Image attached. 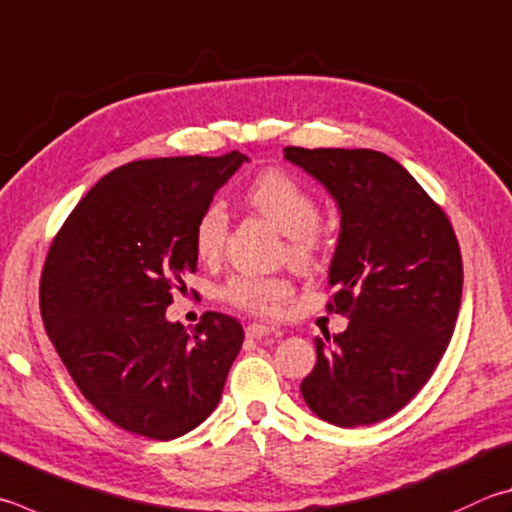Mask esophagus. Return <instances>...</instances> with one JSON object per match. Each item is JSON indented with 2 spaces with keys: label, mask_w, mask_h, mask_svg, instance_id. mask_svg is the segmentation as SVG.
<instances>
[{
  "label": "esophagus",
  "mask_w": 512,
  "mask_h": 512,
  "mask_svg": "<svg viewBox=\"0 0 512 512\" xmlns=\"http://www.w3.org/2000/svg\"><path fill=\"white\" fill-rule=\"evenodd\" d=\"M246 336L253 338V340H262L266 336H273V338H280L282 331L275 329V327H266V324H248L246 327Z\"/></svg>",
  "instance_id": "esophagus-1"
}]
</instances>
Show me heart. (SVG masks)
<instances>
[{
  "mask_svg": "<svg viewBox=\"0 0 512 512\" xmlns=\"http://www.w3.org/2000/svg\"><path fill=\"white\" fill-rule=\"evenodd\" d=\"M246 201L268 224H273L288 239V255L295 264H311L320 250L318 203L300 181L280 170L259 174L248 185ZM228 232V215L219 203L201 212L194 226V248L201 259H215L224 248ZM224 297L239 309L257 315H277L282 311L291 284L282 277L237 275L224 286Z\"/></svg>",
  "mask_w": 512,
  "mask_h": 512,
  "instance_id": "heart-1",
  "label": "heart"
}]
</instances>
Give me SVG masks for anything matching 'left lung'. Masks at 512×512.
<instances>
[{
    "label": "left lung",
    "instance_id": "1",
    "mask_svg": "<svg viewBox=\"0 0 512 512\" xmlns=\"http://www.w3.org/2000/svg\"><path fill=\"white\" fill-rule=\"evenodd\" d=\"M284 159L324 185L340 212L329 311L347 329L315 338L302 380L309 410L338 427L385 421L439 365L457 322L463 264L445 212L401 163L374 150L286 147Z\"/></svg>",
    "mask_w": 512,
    "mask_h": 512
}]
</instances>
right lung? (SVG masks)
<instances>
[{"mask_svg":"<svg viewBox=\"0 0 512 512\" xmlns=\"http://www.w3.org/2000/svg\"><path fill=\"white\" fill-rule=\"evenodd\" d=\"M246 161L230 152L116 167L53 239L44 329L82 396L127 432L172 441L206 421L224 392L241 324L208 311L188 331L165 309L197 271L199 215Z\"/></svg>","mask_w":512,"mask_h":512,"instance_id":"obj_1","label":"right lung"}]
</instances>
